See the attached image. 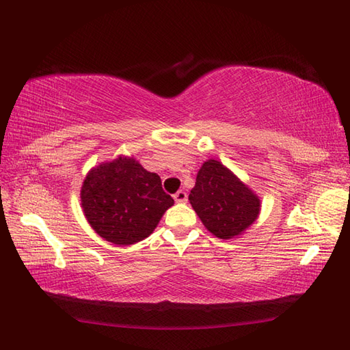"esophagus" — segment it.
<instances>
[{"mask_svg": "<svg viewBox=\"0 0 350 350\" xmlns=\"http://www.w3.org/2000/svg\"><path fill=\"white\" fill-rule=\"evenodd\" d=\"M174 202L176 203H187L188 202V194L185 191H177L174 194Z\"/></svg>", "mask_w": 350, "mask_h": 350, "instance_id": "esophagus-1", "label": "esophagus"}]
</instances>
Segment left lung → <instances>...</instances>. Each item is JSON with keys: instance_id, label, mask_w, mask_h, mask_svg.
<instances>
[{"instance_id": "left-lung-1", "label": "left lung", "mask_w": 350, "mask_h": 350, "mask_svg": "<svg viewBox=\"0 0 350 350\" xmlns=\"http://www.w3.org/2000/svg\"><path fill=\"white\" fill-rule=\"evenodd\" d=\"M189 202L204 227L219 239H233L258 217L260 200L221 162L200 168Z\"/></svg>"}]
</instances>
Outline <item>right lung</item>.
<instances>
[{"instance_id":"1","label":"right lung","mask_w":350,"mask_h":350,"mask_svg":"<svg viewBox=\"0 0 350 350\" xmlns=\"http://www.w3.org/2000/svg\"><path fill=\"white\" fill-rule=\"evenodd\" d=\"M81 203L100 237L116 245H132L153 233L174 200L162 189L158 174L135 159L118 158L87 174Z\"/></svg>"}]
</instances>
